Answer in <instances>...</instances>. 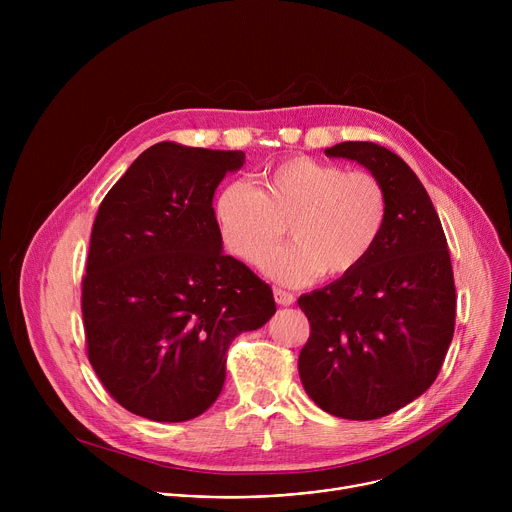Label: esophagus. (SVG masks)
Masks as SVG:
<instances>
[{"instance_id":"1","label":"esophagus","mask_w":512,"mask_h":512,"mask_svg":"<svg viewBox=\"0 0 512 512\" xmlns=\"http://www.w3.org/2000/svg\"><path fill=\"white\" fill-rule=\"evenodd\" d=\"M273 298L279 306H291L296 302V296L291 294V291H285V289H279V287L273 289Z\"/></svg>"}]
</instances>
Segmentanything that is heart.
Returning a JSON list of instances; mask_svg holds the SVG:
<instances>
[{
  "instance_id": "1",
  "label": "heart",
  "mask_w": 512,
  "mask_h": 512,
  "mask_svg": "<svg viewBox=\"0 0 512 512\" xmlns=\"http://www.w3.org/2000/svg\"><path fill=\"white\" fill-rule=\"evenodd\" d=\"M216 223L225 245L257 265L284 234L295 239L270 254L263 269L287 285L318 275L352 273L377 247L389 214L381 180L367 170L344 172L336 164L298 156L261 176V190L229 184L216 198Z\"/></svg>"
}]
</instances>
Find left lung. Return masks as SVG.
I'll return each mask as SVG.
<instances>
[{
	"mask_svg": "<svg viewBox=\"0 0 512 512\" xmlns=\"http://www.w3.org/2000/svg\"><path fill=\"white\" fill-rule=\"evenodd\" d=\"M369 168L385 186V231L360 267L298 300L310 338L298 360L310 399L342 419H379L440 373L456 324L448 241L423 184L391 150L344 141L326 150Z\"/></svg>",
	"mask_w": 512,
	"mask_h": 512,
	"instance_id": "1",
	"label": "left lung"
}]
</instances>
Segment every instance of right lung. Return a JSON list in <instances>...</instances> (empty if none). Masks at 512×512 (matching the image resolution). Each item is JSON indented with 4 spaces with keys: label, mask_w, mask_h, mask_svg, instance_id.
Instances as JSON below:
<instances>
[{
    "label": "right lung",
    "mask_w": 512,
    "mask_h": 512,
    "mask_svg": "<svg viewBox=\"0 0 512 512\" xmlns=\"http://www.w3.org/2000/svg\"><path fill=\"white\" fill-rule=\"evenodd\" d=\"M243 152L162 141L107 192L83 277L87 356L107 393L152 421L204 413L229 344L273 314L271 287L223 253L212 196Z\"/></svg>",
    "instance_id": "obj_1"
}]
</instances>
